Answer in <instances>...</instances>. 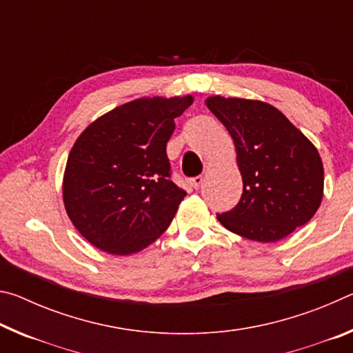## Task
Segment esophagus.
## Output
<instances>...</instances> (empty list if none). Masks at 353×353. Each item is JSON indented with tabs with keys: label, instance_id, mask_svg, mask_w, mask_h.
<instances>
[{
	"label": "esophagus",
	"instance_id": "obj_1",
	"mask_svg": "<svg viewBox=\"0 0 353 353\" xmlns=\"http://www.w3.org/2000/svg\"><path fill=\"white\" fill-rule=\"evenodd\" d=\"M202 182H204V177H202V176H198V177L190 179V185H191V187H193L194 190H199V187L202 185Z\"/></svg>",
	"mask_w": 353,
	"mask_h": 353
}]
</instances>
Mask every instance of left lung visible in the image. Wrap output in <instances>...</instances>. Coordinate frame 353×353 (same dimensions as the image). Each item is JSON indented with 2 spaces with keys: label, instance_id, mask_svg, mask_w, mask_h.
<instances>
[{
  "label": "left lung",
  "instance_id": "8db88e82",
  "mask_svg": "<svg viewBox=\"0 0 353 353\" xmlns=\"http://www.w3.org/2000/svg\"><path fill=\"white\" fill-rule=\"evenodd\" d=\"M205 105L234 140L243 194L216 214L227 230L276 243L314 216L324 196L318 149L276 107L256 99L208 97Z\"/></svg>",
  "mask_w": 353,
  "mask_h": 353
}]
</instances>
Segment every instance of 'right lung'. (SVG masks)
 <instances>
[{"mask_svg":"<svg viewBox=\"0 0 353 353\" xmlns=\"http://www.w3.org/2000/svg\"><path fill=\"white\" fill-rule=\"evenodd\" d=\"M193 97L139 98L94 119L71 148L62 194L94 248L130 255L168 229L185 191L170 179L166 143Z\"/></svg>","mask_w":353,"mask_h":353,"instance_id":"1","label":"right lung"}]
</instances>
